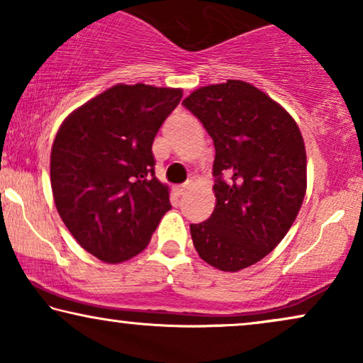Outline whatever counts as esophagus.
Here are the masks:
<instances>
[{"instance_id":"1","label":"esophagus","mask_w":363,"mask_h":363,"mask_svg":"<svg viewBox=\"0 0 363 363\" xmlns=\"http://www.w3.org/2000/svg\"><path fill=\"white\" fill-rule=\"evenodd\" d=\"M191 186H193V182L191 180H188L186 183H183V185H180V186H175L177 195H185V193H188V191L191 190Z\"/></svg>"}]
</instances>
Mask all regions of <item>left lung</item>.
<instances>
[{"mask_svg": "<svg viewBox=\"0 0 363 363\" xmlns=\"http://www.w3.org/2000/svg\"><path fill=\"white\" fill-rule=\"evenodd\" d=\"M215 143L216 206L190 225L198 255L220 271L256 264L287 235L307 188L302 133L284 107L245 81L200 87L183 101Z\"/></svg>", "mask_w": 363, "mask_h": 363, "instance_id": "left-lung-1", "label": "left lung"}]
</instances>
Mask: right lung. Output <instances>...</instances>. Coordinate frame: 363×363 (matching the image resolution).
Segmentation results:
<instances>
[{
    "label": "right lung",
    "mask_w": 363,
    "mask_h": 363,
    "mask_svg": "<svg viewBox=\"0 0 363 363\" xmlns=\"http://www.w3.org/2000/svg\"><path fill=\"white\" fill-rule=\"evenodd\" d=\"M182 96V89L117 84L59 127L51 150L54 203L97 259L117 264L137 256L172 208L153 170L152 143Z\"/></svg>",
    "instance_id": "obj_1"
}]
</instances>
